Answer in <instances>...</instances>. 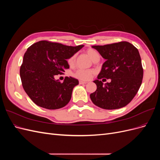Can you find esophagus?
Here are the masks:
<instances>
[{"label":"esophagus","instance_id":"1","mask_svg":"<svg viewBox=\"0 0 160 160\" xmlns=\"http://www.w3.org/2000/svg\"><path fill=\"white\" fill-rule=\"evenodd\" d=\"M87 82L83 81H79V84H86Z\"/></svg>","mask_w":160,"mask_h":160}]
</instances>
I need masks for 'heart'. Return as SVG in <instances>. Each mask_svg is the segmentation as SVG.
<instances>
[{"label": "heart", "mask_w": 160, "mask_h": 160, "mask_svg": "<svg viewBox=\"0 0 160 160\" xmlns=\"http://www.w3.org/2000/svg\"><path fill=\"white\" fill-rule=\"evenodd\" d=\"M87 54L89 55V57L91 58L92 60H94L96 57H99L98 52L95 50L93 49H88L86 51ZM76 55H72L68 59V64L69 66H72L74 65L75 62ZM93 71L90 69H78L75 71L73 73V76L76 78L81 79V80H88L91 78V75H93Z\"/></svg>", "instance_id": "1"}]
</instances>
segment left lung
<instances>
[{
    "label": "left lung",
    "mask_w": 160,
    "mask_h": 160,
    "mask_svg": "<svg viewBox=\"0 0 160 160\" xmlns=\"http://www.w3.org/2000/svg\"><path fill=\"white\" fill-rule=\"evenodd\" d=\"M106 60L98 79L97 89L90 95L95 105L105 109H116L131 102L142 83L143 70L139 51L127 41L92 46ZM111 78L103 85L100 79Z\"/></svg>",
    "instance_id": "left-lung-1"
}]
</instances>
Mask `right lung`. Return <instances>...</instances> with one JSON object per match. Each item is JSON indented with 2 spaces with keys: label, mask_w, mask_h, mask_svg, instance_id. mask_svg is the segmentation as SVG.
<instances>
[{
  "label": "right lung",
  "mask_w": 160,
  "mask_h": 160,
  "mask_svg": "<svg viewBox=\"0 0 160 160\" xmlns=\"http://www.w3.org/2000/svg\"><path fill=\"white\" fill-rule=\"evenodd\" d=\"M83 47L41 41L28 48L23 57L20 76L24 90L36 105L57 109L69 102L72 89L79 81L66 77L61 83L55 77L63 74L69 68L67 59Z\"/></svg>",
  "instance_id": "obj_1"
}]
</instances>
